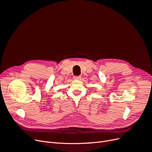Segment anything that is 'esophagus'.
<instances>
[{
	"label": "esophagus",
	"instance_id": "obj_1",
	"mask_svg": "<svg viewBox=\"0 0 152 152\" xmlns=\"http://www.w3.org/2000/svg\"><path fill=\"white\" fill-rule=\"evenodd\" d=\"M80 78H81L80 76H75V77H73V79H75V80H80Z\"/></svg>",
	"mask_w": 152,
	"mask_h": 152
}]
</instances>
